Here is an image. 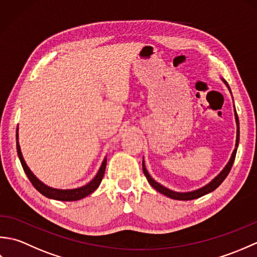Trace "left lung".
I'll return each mask as SVG.
<instances>
[{
    "label": "left lung",
    "mask_w": 257,
    "mask_h": 257,
    "mask_svg": "<svg viewBox=\"0 0 257 257\" xmlns=\"http://www.w3.org/2000/svg\"><path fill=\"white\" fill-rule=\"evenodd\" d=\"M223 83H224L226 85V87L228 88V90L231 91L230 89V86L227 85L226 81L224 79H222ZM232 94V92H231ZM235 108V107H234ZM234 112H235V121H236V143H235V148H234V151L233 154L231 156V159L228 160L227 165L224 167V169L217 174V176L212 180L211 182L207 183L206 185H204V187H202L198 190H194V191H190V192H177V191H172L170 189H168L166 187H163L162 184L158 183L155 179H152L151 176L149 174L148 170L146 169V166H145V160H143V170H144V173L145 176L147 178V180H148V182L150 183V185L154 189H156L158 192H160L162 194H165L166 196H168V198H171L173 200H181V201H189V200H194V199H198V198H201V196H203L207 193L212 192V191H214L219 185L224 181L225 178L227 177V174L230 173V170L231 168L233 166V162H234V159H235V156H236V151H237V147H238V140H239V123H238V117H237V113H236V110L234 109Z\"/></svg>",
    "instance_id": "8db88e82"
}]
</instances>
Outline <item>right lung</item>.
I'll use <instances>...</instances> for the list:
<instances>
[{"label": "right lung", "instance_id": "right-lung-1", "mask_svg": "<svg viewBox=\"0 0 257 257\" xmlns=\"http://www.w3.org/2000/svg\"><path fill=\"white\" fill-rule=\"evenodd\" d=\"M16 149H18V155L20 158L21 165H22V167H23L24 172L26 173L27 178H29L30 181L32 182L33 187H34L38 191V192L42 193L43 195L46 196V198H48V199L58 200V201H77L80 199H84L85 196L91 194L98 187H99V184L103 178V174H105L106 165H107V157L103 159L99 170H98L95 178L92 179L89 183L84 185V187H80L77 189H67V190L54 189V188L48 187V185L43 183L41 180H38L34 176V173L31 171V169L27 167L24 158H23V156H22L21 147H20V143H19V127H18V130H16Z\"/></svg>", "mask_w": 257, "mask_h": 257}]
</instances>
